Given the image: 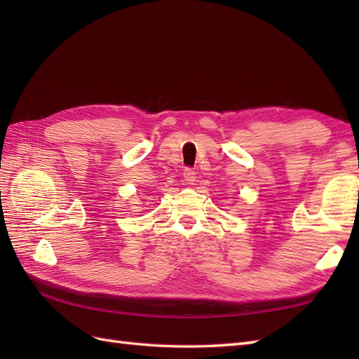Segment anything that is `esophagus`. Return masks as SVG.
Returning a JSON list of instances; mask_svg holds the SVG:
<instances>
[{
  "label": "esophagus",
  "mask_w": 359,
  "mask_h": 359,
  "mask_svg": "<svg viewBox=\"0 0 359 359\" xmlns=\"http://www.w3.org/2000/svg\"><path fill=\"white\" fill-rule=\"evenodd\" d=\"M196 174L197 172L193 170V168H185V170H184V177H185V180L188 182V184H194L196 177H197Z\"/></svg>",
  "instance_id": "obj_1"
}]
</instances>
